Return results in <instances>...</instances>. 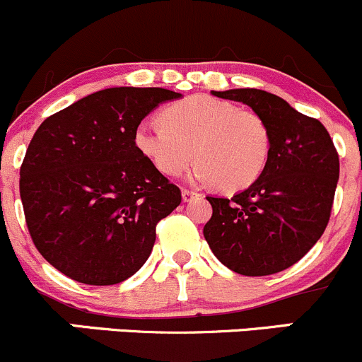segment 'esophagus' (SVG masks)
<instances>
[{"instance_id":"esophagus-1","label":"esophagus","mask_w":362,"mask_h":362,"mask_svg":"<svg viewBox=\"0 0 362 362\" xmlns=\"http://www.w3.org/2000/svg\"><path fill=\"white\" fill-rule=\"evenodd\" d=\"M201 194L196 192V191H191V189H182V197H184L185 203H189V201H192L194 197H199Z\"/></svg>"}]
</instances>
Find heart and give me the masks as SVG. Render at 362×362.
<instances>
[{
    "instance_id": "obj_1",
    "label": "heart",
    "mask_w": 362,
    "mask_h": 362,
    "mask_svg": "<svg viewBox=\"0 0 362 362\" xmlns=\"http://www.w3.org/2000/svg\"><path fill=\"white\" fill-rule=\"evenodd\" d=\"M163 123L135 130L139 151L166 177H177L197 158L191 177L222 191L253 184L271 154V132L260 114L210 95H191L161 112Z\"/></svg>"
}]
</instances>
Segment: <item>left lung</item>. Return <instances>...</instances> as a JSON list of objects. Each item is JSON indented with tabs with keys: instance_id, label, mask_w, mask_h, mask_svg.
Instances as JSON below:
<instances>
[{
	"instance_id": "8db88e82",
	"label": "left lung",
	"mask_w": 362,
	"mask_h": 362,
	"mask_svg": "<svg viewBox=\"0 0 362 362\" xmlns=\"http://www.w3.org/2000/svg\"><path fill=\"white\" fill-rule=\"evenodd\" d=\"M243 102L271 132V154L260 177L234 197H211L203 234L216 258L241 276H271L291 267L325 232L340 161L321 121L257 88L211 91Z\"/></svg>"
}]
</instances>
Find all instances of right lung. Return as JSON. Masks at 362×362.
Returning a JSON list of instances; mask_svg holds the SVG:
<instances>
[{
  "label": "right lung",
  "instance_id": "right-lung-1",
  "mask_svg": "<svg viewBox=\"0 0 362 362\" xmlns=\"http://www.w3.org/2000/svg\"><path fill=\"white\" fill-rule=\"evenodd\" d=\"M165 88L100 90L43 121L21 166V199L34 246L71 279L109 286L149 258L156 226L180 189L135 144Z\"/></svg>",
  "mask_w": 362,
  "mask_h": 362
}]
</instances>
